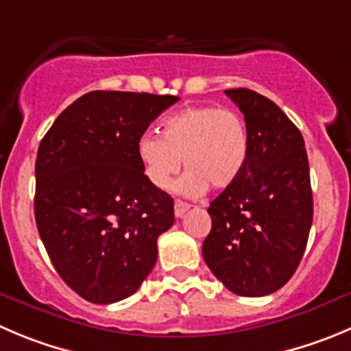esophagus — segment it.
Masks as SVG:
<instances>
[{
	"mask_svg": "<svg viewBox=\"0 0 351 351\" xmlns=\"http://www.w3.org/2000/svg\"><path fill=\"white\" fill-rule=\"evenodd\" d=\"M189 208H191V205L186 202H181V199H176V203H173V213H176V217H182Z\"/></svg>",
	"mask_w": 351,
	"mask_h": 351,
	"instance_id": "obj_1",
	"label": "esophagus"
}]
</instances>
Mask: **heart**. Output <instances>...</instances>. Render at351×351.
I'll list each match as a JSON object with an SVG mask.
<instances>
[{
  "label": "heart",
  "mask_w": 351,
  "mask_h": 351,
  "mask_svg": "<svg viewBox=\"0 0 351 351\" xmlns=\"http://www.w3.org/2000/svg\"><path fill=\"white\" fill-rule=\"evenodd\" d=\"M250 131L241 113L217 106H189L167 117L162 134L143 132L136 155L153 188L165 191L181 170L179 191L199 196L213 189L231 188L248 165Z\"/></svg>",
  "instance_id": "1"
}]
</instances>
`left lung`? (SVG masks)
<instances>
[{"label":"left lung","instance_id":"obj_1","mask_svg":"<svg viewBox=\"0 0 351 351\" xmlns=\"http://www.w3.org/2000/svg\"><path fill=\"white\" fill-rule=\"evenodd\" d=\"M250 131L248 165L212 203L203 258L239 296L281 289L298 269L313 219L305 141L286 113L252 89H228Z\"/></svg>","mask_w":351,"mask_h":351}]
</instances>
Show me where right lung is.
I'll return each mask as SVG.
<instances>
[{
    "mask_svg": "<svg viewBox=\"0 0 351 351\" xmlns=\"http://www.w3.org/2000/svg\"><path fill=\"white\" fill-rule=\"evenodd\" d=\"M178 99L91 91L60 113L39 145V236L60 278L88 302L129 298L155 267L173 199L145 178L136 141Z\"/></svg>",
    "mask_w": 351,
    "mask_h": 351,
    "instance_id": "add662e5",
    "label": "right lung"
}]
</instances>
